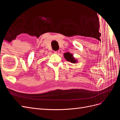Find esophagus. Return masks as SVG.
I'll return each mask as SVG.
<instances>
[{
	"label": "esophagus",
	"mask_w": 120,
	"mask_h": 120,
	"mask_svg": "<svg viewBox=\"0 0 120 120\" xmlns=\"http://www.w3.org/2000/svg\"><path fill=\"white\" fill-rule=\"evenodd\" d=\"M55 52L56 54H59L60 53V50H57V51H55V52Z\"/></svg>",
	"instance_id": "esophagus-1"
}]
</instances>
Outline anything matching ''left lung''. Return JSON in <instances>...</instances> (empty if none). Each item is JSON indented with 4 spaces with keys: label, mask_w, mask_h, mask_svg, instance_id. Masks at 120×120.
I'll use <instances>...</instances> for the list:
<instances>
[{
    "label": "left lung",
    "mask_w": 120,
    "mask_h": 120,
    "mask_svg": "<svg viewBox=\"0 0 120 120\" xmlns=\"http://www.w3.org/2000/svg\"><path fill=\"white\" fill-rule=\"evenodd\" d=\"M64 56L67 61H70V62L73 63V64H75L78 63V60H76L75 59L74 57L73 56V55L72 54H71L70 52H66L64 54Z\"/></svg>",
    "instance_id": "obj_1"
}]
</instances>
